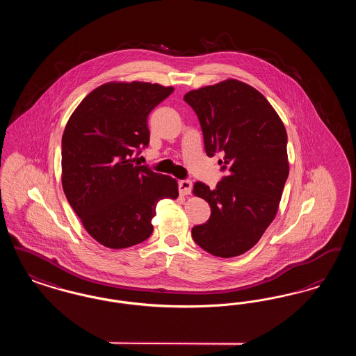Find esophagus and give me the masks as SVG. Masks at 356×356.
Segmentation results:
<instances>
[{
  "label": "esophagus",
  "mask_w": 356,
  "mask_h": 356,
  "mask_svg": "<svg viewBox=\"0 0 356 356\" xmlns=\"http://www.w3.org/2000/svg\"><path fill=\"white\" fill-rule=\"evenodd\" d=\"M191 191H192V183L189 180L179 181V192H180V195L186 196V195L191 193Z\"/></svg>",
  "instance_id": "esophagus-1"
}]
</instances>
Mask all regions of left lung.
<instances>
[{"instance_id": "1", "label": "left lung", "mask_w": 356, "mask_h": 356, "mask_svg": "<svg viewBox=\"0 0 356 356\" xmlns=\"http://www.w3.org/2000/svg\"><path fill=\"white\" fill-rule=\"evenodd\" d=\"M184 100L199 118L207 156L220 154L227 170L215 189L193 186L211 216L192 237L208 254L235 257L254 247L277 213L289 172L287 132L268 100L235 79L191 90Z\"/></svg>"}]
</instances>
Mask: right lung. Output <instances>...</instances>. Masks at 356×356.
Instances as JSON below:
<instances>
[{"mask_svg": "<svg viewBox=\"0 0 356 356\" xmlns=\"http://www.w3.org/2000/svg\"><path fill=\"white\" fill-rule=\"evenodd\" d=\"M173 86L111 81L93 89L63 135L61 181L86 232L121 250L152 235L157 203L176 200L177 181L136 163L149 144L148 116Z\"/></svg>", "mask_w": 356, "mask_h": 356, "instance_id": "right-lung-1", "label": "right lung"}]
</instances>
